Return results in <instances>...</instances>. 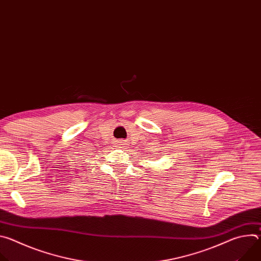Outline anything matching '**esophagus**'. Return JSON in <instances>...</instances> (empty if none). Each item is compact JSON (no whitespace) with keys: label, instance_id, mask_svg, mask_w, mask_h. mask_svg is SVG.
I'll use <instances>...</instances> for the list:
<instances>
[{"label":"esophagus","instance_id":"esophagus-1","mask_svg":"<svg viewBox=\"0 0 261 261\" xmlns=\"http://www.w3.org/2000/svg\"><path fill=\"white\" fill-rule=\"evenodd\" d=\"M120 144H121V145H124V144H125V142H123V141H121V142H120Z\"/></svg>","mask_w":261,"mask_h":261}]
</instances>
